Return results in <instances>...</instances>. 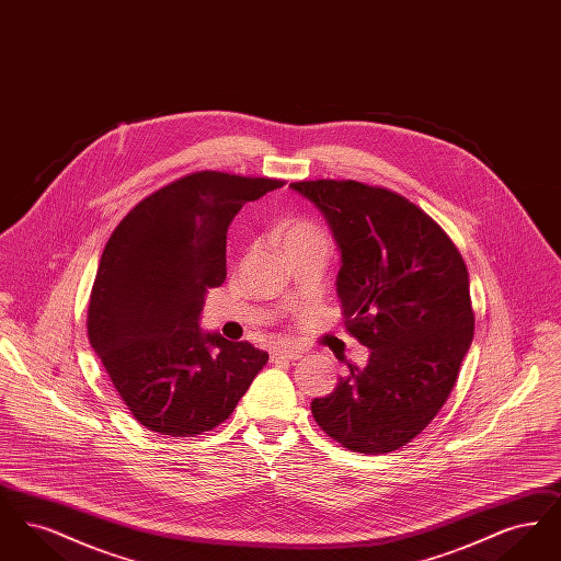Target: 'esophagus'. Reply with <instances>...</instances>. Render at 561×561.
Wrapping results in <instances>:
<instances>
[{"instance_id": "34e87169", "label": "esophagus", "mask_w": 561, "mask_h": 561, "mask_svg": "<svg viewBox=\"0 0 561 561\" xmlns=\"http://www.w3.org/2000/svg\"><path fill=\"white\" fill-rule=\"evenodd\" d=\"M302 357V351L298 347H290V345H284V347L271 348V362H293V359H300Z\"/></svg>"}]
</instances>
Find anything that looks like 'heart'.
<instances>
[{
	"mask_svg": "<svg viewBox=\"0 0 561 561\" xmlns=\"http://www.w3.org/2000/svg\"><path fill=\"white\" fill-rule=\"evenodd\" d=\"M277 236L282 240V245L288 250L293 248H300V245H309V243H328L325 233L321 231L320 227L311 220L305 218H290L286 220L279 229Z\"/></svg>",
	"mask_w": 561,
	"mask_h": 561,
	"instance_id": "obj_1",
	"label": "heart"
}]
</instances>
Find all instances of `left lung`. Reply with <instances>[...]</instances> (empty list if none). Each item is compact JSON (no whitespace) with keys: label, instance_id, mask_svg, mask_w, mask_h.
<instances>
[{"label":"left lung","instance_id":"left-lung-1","mask_svg":"<svg viewBox=\"0 0 561 561\" xmlns=\"http://www.w3.org/2000/svg\"><path fill=\"white\" fill-rule=\"evenodd\" d=\"M290 187L334 233L345 328L370 348L364 368L348 364L339 387L313 400V419L353 453H393L437 416L471 347L467 265L448 233L396 191L332 179Z\"/></svg>","mask_w":561,"mask_h":561}]
</instances>
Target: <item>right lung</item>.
<instances>
[{"label": "right lung", "mask_w": 561, "mask_h": 561, "mask_svg": "<svg viewBox=\"0 0 561 561\" xmlns=\"http://www.w3.org/2000/svg\"><path fill=\"white\" fill-rule=\"evenodd\" d=\"M286 181L202 170L140 199L113 229L88 302V339L134 419L195 437L236 410L267 351L204 334V294L227 277V229Z\"/></svg>", "instance_id": "obj_1"}]
</instances>
